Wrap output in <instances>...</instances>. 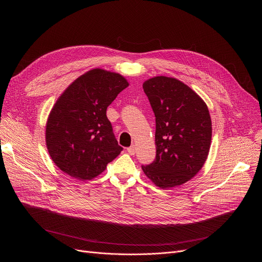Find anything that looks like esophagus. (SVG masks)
Listing matches in <instances>:
<instances>
[{"label":"esophagus","instance_id":"esophagus-1","mask_svg":"<svg viewBox=\"0 0 262 262\" xmlns=\"http://www.w3.org/2000/svg\"><path fill=\"white\" fill-rule=\"evenodd\" d=\"M127 152L130 155V156H134L136 154V147L135 145H132L130 147L127 148Z\"/></svg>","mask_w":262,"mask_h":262}]
</instances>
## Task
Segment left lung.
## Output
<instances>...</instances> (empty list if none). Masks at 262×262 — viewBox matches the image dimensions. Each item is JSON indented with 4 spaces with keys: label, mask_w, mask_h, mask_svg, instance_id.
I'll list each match as a JSON object with an SVG mask.
<instances>
[{
    "label": "left lung",
    "mask_w": 262,
    "mask_h": 262,
    "mask_svg": "<svg viewBox=\"0 0 262 262\" xmlns=\"http://www.w3.org/2000/svg\"><path fill=\"white\" fill-rule=\"evenodd\" d=\"M143 89L156 116L157 156L142 169L160 188H173L194 177L207 159L209 112L196 92L176 79L156 77Z\"/></svg>",
    "instance_id": "left-lung-1"
}]
</instances>
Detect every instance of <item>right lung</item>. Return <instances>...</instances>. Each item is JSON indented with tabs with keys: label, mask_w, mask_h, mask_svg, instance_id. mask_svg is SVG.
Returning <instances> with one entry per match:
<instances>
[{
	"label": "right lung",
	"mask_w": 262,
	"mask_h": 262,
	"mask_svg": "<svg viewBox=\"0 0 262 262\" xmlns=\"http://www.w3.org/2000/svg\"><path fill=\"white\" fill-rule=\"evenodd\" d=\"M128 86L119 73L92 69L74 81L52 108L46 141L53 162L80 180L92 179L123 150L106 107Z\"/></svg>",
	"instance_id": "1"
}]
</instances>
